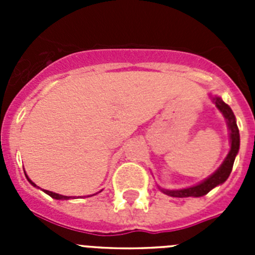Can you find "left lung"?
Listing matches in <instances>:
<instances>
[{
  "label": "left lung",
  "mask_w": 255,
  "mask_h": 255,
  "mask_svg": "<svg viewBox=\"0 0 255 255\" xmlns=\"http://www.w3.org/2000/svg\"><path fill=\"white\" fill-rule=\"evenodd\" d=\"M211 97L212 102L215 103L216 107L218 108V111L224 115L225 120H226L227 128H229L230 131V150L227 153L226 158L224 159V162L221 163L220 167L215 171V172L209 175L207 179H204L203 181L198 182L195 185L189 186V188H182V189H163L161 186H158L159 190L166 195H170L173 198H199L206 195L207 193L215 189L216 186L224 184L227 179H229L231 170H233L234 162H235V157L239 153V148H240V134H239L238 124H236V117L234 115L233 110L230 108L229 105L222 101V98L218 96H212Z\"/></svg>",
  "instance_id": "8db88e82"
}]
</instances>
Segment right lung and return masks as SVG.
I'll return each mask as SVG.
<instances>
[{
    "label": "right lung",
    "instance_id": "add662e5",
    "mask_svg": "<svg viewBox=\"0 0 255 255\" xmlns=\"http://www.w3.org/2000/svg\"><path fill=\"white\" fill-rule=\"evenodd\" d=\"M25 176H26V179H28V181L30 182L31 185L33 186H35V188H39V186H37L34 184V182L31 181L30 179H29L28 177V175H26L25 173ZM44 193H46V194H48L49 197H52L53 198V199H57V200H69V199H71V198H75V197H66V195H61V194H57V193H53V191H49V190H44ZM98 193H101V191H98ZM93 195H96V194H93Z\"/></svg>",
    "mask_w": 255,
    "mask_h": 255
}]
</instances>
